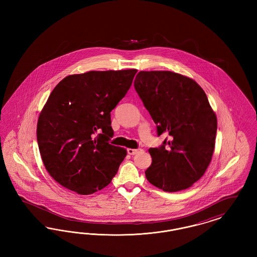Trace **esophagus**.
Instances as JSON below:
<instances>
[{
  "instance_id": "esophagus-1",
  "label": "esophagus",
  "mask_w": 257,
  "mask_h": 257,
  "mask_svg": "<svg viewBox=\"0 0 257 257\" xmlns=\"http://www.w3.org/2000/svg\"><path fill=\"white\" fill-rule=\"evenodd\" d=\"M140 151H143V149H142V148H137V149H134V148H128V149H127V152H128V154H130V155H135V154L139 153Z\"/></svg>"
}]
</instances>
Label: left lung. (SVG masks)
Masks as SVG:
<instances>
[{
    "instance_id": "obj_1",
    "label": "left lung",
    "mask_w": 257,
    "mask_h": 257,
    "mask_svg": "<svg viewBox=\"0 0 257 257\" xmlns=\"http://www.w3.org/2000/svg\"><path fill=\"white\" fill-rule=\"evenodd\" d=\"M135 89L157 125L171 139L148 151L147 179L165 192H178L199 180L212 160L217 116L204 90L193 79L171 71H140Z\"/></svg>"
}]
</instances>
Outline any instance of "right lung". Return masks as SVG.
Masks as SVG:
<instances>
[{
  "instance_id": "add662e5",
  "label": "right lung",
  "mask_w": 257,
  "mask_h": 257,
  "mask_svg": "<svg viewBox=\"0 0 257 257\" xmlns=\"http://www.w3.org/2000/svg\"><path fill=\"white\" fill-rule=\"evenodd\" d=\"M137 69L88 71L65 77L51 92L37 121L38 148L50 175L79 195L110 183L125 148L109 144L110 111L127 93Z\"/></svg>"
}]
</instances>
